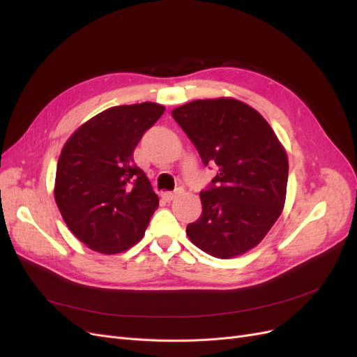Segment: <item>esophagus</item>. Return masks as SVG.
Instances as JSON below:
<instances>
[{
    "label": "esophagus",
    "instance_id": "1",
    "mask_svg": "<svg viewBox=\"0 0 357 357\" xmlns=\"http://www.w3.org/2000/svg\"><path fill=\"white\" fill-rule=\"evenodd\" d=\"M180 193V190H176V192H164L162 193V198H164L167 202H171L172 199H174L177 195Z\"/></svg>",
    "mask_w": 357,
    "mask_h": 357
}]
</instances>
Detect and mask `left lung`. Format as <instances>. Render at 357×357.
Wrapping results in <instances>:
<instances>
[{
    "label": "left lung",
    "instance_id": "obj_1",
    "mask_svg": "<svg viewBox=\"0 0 357 357\" xmlns=\"http://www.w3.org/2000/svg\"><path fill=\"white\" fill-rule=\"evenodd\" d=\"M171 116L195 144L204 165L219 172L201 192L202 214L189 240L219 259L244 255L261 243L283 211L289 160L273 128L235 98L197 100Z\"/></svg>",
    "mask_w": 357,
    "mask_h": 357
}]
</instances>
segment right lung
Masks as SVG:
<instances>
[{
  "label": "right lung",
  "instance_id": "1",
  "mask_svg": "<svg viewBox=\"0 0 357 357\" xmlns=\"http://www.w3.org/2000/svg\"><path fill=\"white\" fill-rule=\"evenodd\" d=\"M164 112L156 102L110 107L63 144L55 201L70 231L91 250L122 253L144 236L159 198L135 165L134 150Z\"/></svg>",
  "mask_w": 357,
  "mask_h": 357
}]
</instances>
